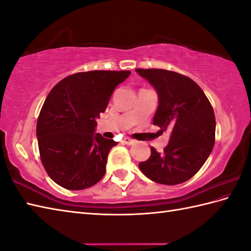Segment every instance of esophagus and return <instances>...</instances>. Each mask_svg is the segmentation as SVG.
Listing matches in <instances>:
<instances>
[{
    "instance_id": "34e87169",
    "label": "esophagus",
    "mask_w": 251,
    "mask_h": 251,
    "mask_svg": "<svg viewBox=\"0 0 251 251\" xmlns=\"http://www.w3.org/2000/svg\"><path fill=\"white\" fill-rule=\"evenodd\" d=\"M122 141H123V144H125V145H134L136 142V140L129 138V137H125V138L123 139Z\"/></svg>"
}]
</instances>
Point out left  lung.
<instances>
[{"label": "left lung", "instance_id": "left-lung-1", "mask_svg": "<svg viewBox=\"0 0 251 251\" xmlns=\"http://www.w3.org/2000/svg\"><path fill=\"white\" fill-rule=\"evenodd\" d=\"M136 72L155 88L159 106L153 124L171 130L162 152L151 147L150 158L139 169L158 184L177 185L197 173L207 161L215 141L213 107L202 89L189 77L158 68Z\"/></svg>", "mask_w": 251, "mask_h": 251}]
</instances>
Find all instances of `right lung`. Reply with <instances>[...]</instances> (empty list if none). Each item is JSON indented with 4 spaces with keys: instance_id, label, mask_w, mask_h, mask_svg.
<instances>
[{
    "instance_id": "right-lung-1",
    "label": "right lung",
    "mask_w": 251,
    "mask_h": 251,
    "mask_svg": "<svg viewBox=\"0 0 251 251\" xmlns=\"http://www.w3.org/2000/svg\"><path fill=\"white\" fill-rule=\"evenodd\" d=\"M129 71H90L67 76L44 101L37 122L40 159L61 187L81 190L105 174L107 155L117 142L95 134L96 120Z\"/></svg>"
}]
</instances>
